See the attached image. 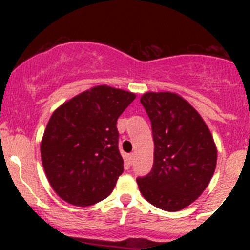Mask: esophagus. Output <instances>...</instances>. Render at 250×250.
I'll return each instance as SVG.
<instances>
[{"label":"esophagus","mask_w":250,"mask_h":250,"mask_svg":"<svg viewBox=\"0 0 250 250\" xmlns=\"http://www.w3.org/2000/svg\"><path fill=\"white\" fill-rule=\"evenodd\" d=\"M134 159H135V155H134V153L129 154L128 156H127V160H128V165H133V162H134Z\"/></svg>","instance_id":"esophagus-1"}]
</instances>
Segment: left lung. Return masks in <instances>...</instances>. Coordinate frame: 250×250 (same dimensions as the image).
Returning a JSON list of instances; mask_svg holds the SVG:
<instances>
[{
    "label": "left lung",
    "mask_w": 250,
    "mask_h": 250,
    "mask_svg": "<svg viewBox=\"0 0 250 250\" xmlns=\"http://www.w3.org/2000/svg\"><path fill=\"white\" fill-rule=\"evenodd\" d=\"M151 122L154 163L136 179L155 207L177 211L194 202L213 177L217 151L202 117L177 94L146 93L140 100Z\"/></svg>",
    "instance_id": "obj_1"
}]
</instances>
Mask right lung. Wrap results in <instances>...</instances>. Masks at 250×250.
Wrapping results in <instances>:
<instances>
[{
    "label": "right lung",
    "instance_id": "obj_1",
    "mask_svg": "<svg viewBox=\"0 0 250 250\" xmlns=\"http://www.w3.org/2000/svg\"><path fill=\"white\" fill-rule=\"evenodd\" d=\"M135 94L99 85L63 103L41 142L48 181L65 202L80 207L109 196L123 173L116 122Z\"/></svg>",
    "mask_w": 250,
    "mask_h": 250
}]
</instances>
